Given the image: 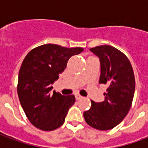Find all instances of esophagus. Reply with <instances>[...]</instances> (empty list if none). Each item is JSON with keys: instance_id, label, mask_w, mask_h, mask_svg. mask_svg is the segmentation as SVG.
Segmentation results:
<instances>
[{"instance_id": "obj_1", "label": "esophagus", "mask_w": 148, "mask_h": 148, "mask_svg": "<svg viewBox=\"0 0 148 148\" xmlns=\"http://www.w3.org/2000/svg\"><path fill=\"white\" fill-rule=\"evenodd\" d=\"M75 97H76V100H80L82 98V97L81 96V95H79V94H76V95H75Z\"/></svg>"}]
</instances>
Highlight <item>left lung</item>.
Instances as JSON below:
<instances>
[{
    "label": "left lung",
    "instance_id": "1",
    "mask_svg": "<svg viewBox=\"0 0 148 148\" xmlns=\"http://www.w3.org/2000/svg\"><path fill=\"white\" fill-rule=\"evenodd\" d=\"M90 51L100 59L99 83L108 85V89L104 93L105 101H91V108L83 116L93 128L109 130L120 124L130 110L136 87L133 69L127 56L112 46H97Z\"/></svg>",
    "mask_w": 148,
    "mask_h": 148
}]
</instances>
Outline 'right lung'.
I'll use <instances>...</instances> for the list:
<instances>
[{
    "instance_id": "1",
    "label": "right lung",
    "mask_w": 148,
    "mask_h": 148,
    "mask_svg": "<svg viewBox=\"0 0 148 148\" xmlns=\"http://www.w3.org/2000/svg\"><path fill=\"white\" fill-rule=\"evenodd\" d=\"M83 50L49 43L32 49L24 58L19 71L17 93L27 119L37 128L53 131L64 123L75 97L52 92L51 84L66 69L69 58Z\"/></svg>"
}]
</instances>
